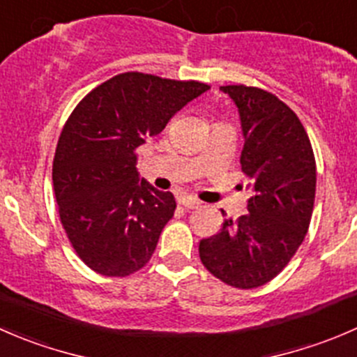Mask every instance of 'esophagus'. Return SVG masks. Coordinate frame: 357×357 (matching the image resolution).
Returning <instances> with one entry per match:
<instances>
[{"label":"esophagus","instance_id":"obj_1","mask_svg":"<svg viewBox=\"0 0 357 357\" xmlns=\"http://www.w3.org/2000/svg\"><path fill=\"white\" fill-rule=\"evenodd\" d=\"M178 204H182L185 210H196V208H199L201 203L192 196H182L178 197Z\"/></svg>","mask_w":357,"mask_h":357}]
</instances>
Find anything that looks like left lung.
<instances>
[{
	"label": "left lung",
	"instance_id": "left-lung-1",
	"mask_svg": "<svg viewBox=\"0 0 357 357\" xmlns=\"http://www.w3.org/2000/svg\"><path fill=\"white\" fill-rule=\"evenodd\" d=\"M220 90L241 116V170L252 196L248 213L225 218L217 234L201 239L199 259L222 283L252 290L288 266L309 231L316 160L298 116L276 95L246 84Z\"/></svg>",
	"mask_w": 357,
	"mask_h": 357
}]
</instances>
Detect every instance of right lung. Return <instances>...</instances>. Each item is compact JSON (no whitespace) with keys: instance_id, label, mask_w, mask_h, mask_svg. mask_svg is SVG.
Masks as SVG:
<instances>
[{"instance_id":"add662e5","label":"right lung","mask_w":357,"mask_h":357,"mask_svg":"<svg viewBox=\"0 0 357 357\" xmlns=\"http://www.w3.org/2000/svg\"><path fill=\"white\" fill-rule=\"evenodd\" d=\"M206 90L210 84L194 79L123 73L70 112L52 178L60 224L91 271L125 278L151 260L177 203L172 192L139 182L135 149Z\"/></svg>"}]
</instances>
